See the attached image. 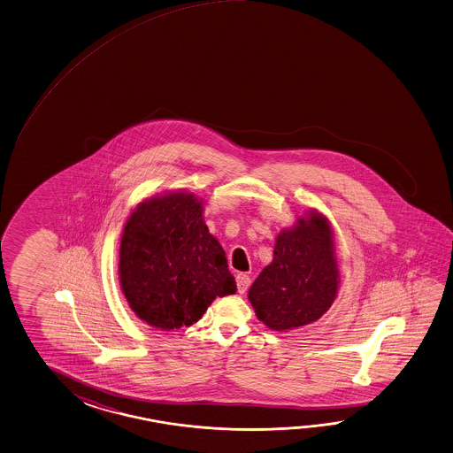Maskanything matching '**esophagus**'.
I'll list each match as a JSON object with an SVG mask.
<instances>
[{
  "label": "esophagus",
  "mask_w": 453,
  "mask_h": 453,
  "mask_svg": "<svg viewBox=\"0 0 453 453\" xmlns=\"http://www.w3.org/2000/svg\"><path fill=\"white\" fill-rule=\"evenodd\" d=\"M236 286H238L239 294H246L247 288L250 286V278L244 273H239L236 276Z\"/></svg>",
  "instance_id": "34e87169"
}]
</instances>
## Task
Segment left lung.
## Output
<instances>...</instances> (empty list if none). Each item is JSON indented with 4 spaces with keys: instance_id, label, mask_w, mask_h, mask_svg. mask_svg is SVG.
Returning <instances> with one entry per match:
<instances>
[{
    "instance_id": "1",
    "label": "left lung",
    "mask_w": 453,
    "mask_h": 453,
    "mask_svg": "<svg viewBox=\"0 0 453 453\" xmlns=\"http://www.w3.org/2000/svg\"><path fill=\"white\" fill-rule=\"evenodd\" d=\"M337 258L330 222L311 211L276 238L273 262L249 288L257 318L278 332L318 321L338 292Z\"/></svg>"
}]
</instances>
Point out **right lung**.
I'll use <instances>...</instances> for the list:
<instances>
[{"label":"right lung","instance_id":"add662e5","mask_svg":"<svg viewBox=\"0 0 453 453\" xmlns=\"http://www.w3.org/2000/svg\"><path fill=\"white\" fill-rule=\"evenodd\" d=\"M203 212L201 199L180 189L145 199L124 225L121 290L151 327H188L217 296L236 292L225 250Z\"/></svg>","mask_w":453,"mask_h":453}]
</instances>
